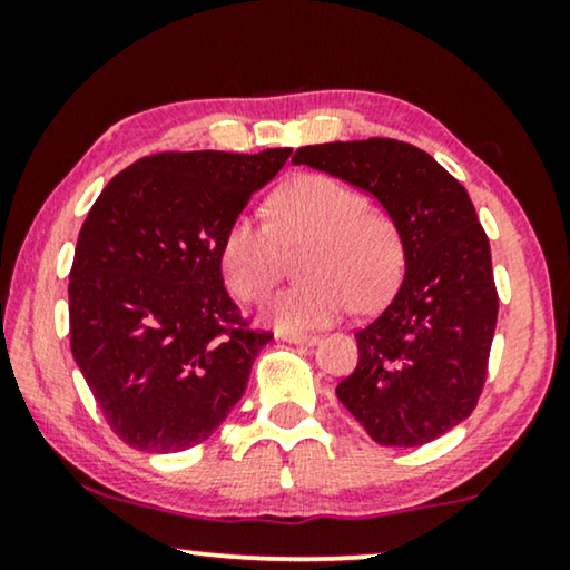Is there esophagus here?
<instances>
[{"label":"esophagus","mask_w":570,"mask_h":570,"mask_svg":"<svg viewBox=\"0 0 570 570\" xmlns=\"http://www.w3.org/2000/svg\"><path fill=\"white\" fill-rule=\"evenodd\" d=\"M277 340L291 342V345H308V347H314L318 342L316 334H298V332H277Z\"/></svg>","instance_id":"34e87169"}]
</instances>
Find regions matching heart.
Instances as JSON below:
<instances>
[{"label": "heart", "mask_w": 570, "mask_h": 570, "mask_svg": "<svg viewBox=\"0 0 570 570\" xmlns=\"http://www.w3.org/2000/svg\"><path fill=\"white\" fill-rule=\"evenodd\" d=\"M269 223L238 215L220 240V269L238 298L262 301L279 277V248L306 240L303 283L275 295L264 316L279 330H314L376 306L402 272V238L384 209L363 205L353 186L324 174L293 178L272 194Z\"/></svg>", "instance_id": "1"}]
</instances>
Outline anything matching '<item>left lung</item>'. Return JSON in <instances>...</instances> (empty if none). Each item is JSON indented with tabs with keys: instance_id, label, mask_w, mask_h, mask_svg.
Instances as JSON below:
<instances>
[{
	"instance_id": "left-lung-1",
	"label": "left lung",
	"mask_w": 570,
	"mask_h": 570,
	"mask_svg": "<svg viewBox=\"0 0 570 570\" xmlns=\"http://www.w3.org/2000/svg\"><path fill=\"white\" fill-rule=\"evenodd\" d=\"M311 166L384 207L402 238L404 279L355 332L357 365L337 400L381 446H423L449 433L485 386L498 293L470 194L415 145L371 137L298 147Z\"/></svg>"
}]
</instances>
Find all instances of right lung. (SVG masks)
Segmentation results:
<instances>
[{
  "mask_svg": "<svg viewBox=\"0 0 570 570\" xmlns=\"http://www.w3.org/2000/svg\"><path fill=\"white\" fill-rule=\"evenodd\" d=\"M291 147L160 153L131 163L85 217L69 272V340L106 423L131 449L209 439L259 350L223 285L220 240Z\"/></svg>",
  "mask_w": 570,
  "mask_h": 570,
  "instance_id": "1",
  "label": "right lung"
}]
</instances>
